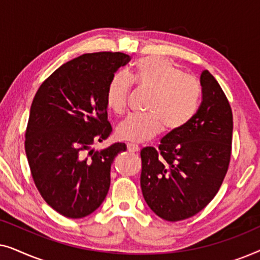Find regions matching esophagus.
<instances>
[{"label": "esophagus", "instance_id": "obj_1", "mask_svg": "<svg viewBox=\"0 0 260 260\" xmlns=\"http://www.w3.org/2000/svg\"><path fill=\"white\" fill-rule=\"evenodd\" d=\"M127 150L130 152H134V154H137V152L140 151V147L135 144H127Z\"/></svg>", "mask_w": 260, "mask_h": 260}]
</instances>
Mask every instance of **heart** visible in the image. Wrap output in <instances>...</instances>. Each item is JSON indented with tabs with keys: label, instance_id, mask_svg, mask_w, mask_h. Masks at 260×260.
Listing matches in <instances>:
<instances>
[{
	"label": "heart",
	"instance_id": "heart-1",
	"mask_svg": "<svg viewBox=\"0 0 260 260\" xmlns=\"http://www.w3.org/2000/svg\"><path fill=\"white\" fill-rule=\"evenodd\" d=\"M131 80L142 90L151 92L148 116H129L117 126V137L130 143H143L161 134L177 133L193 118L201 88L194 77L167 59L147 56L129 73L116 74L110 84L106 101L116 113L126 109Z\"/></svg>",
	"mask_w": 260,
	"mask_h": 260
}]
</instances>
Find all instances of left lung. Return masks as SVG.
<instances>
[{"label": "left lung", "instance_id": "left-lung-1", "mask_svg": "<svg viewBox=\"0 0 260 260\" xmlns=\"http://www.w3.org/2000/svg\"><path fill=\"white\" fill-rule=\"evenodd\" d=\"M202 102L183 129L163 137L158 150H141V188L159 218L180 221L213 200L229 169L233 116L230 103L207 70L200 76Z\"/></svg>", "mask_w": 260, "mask_h": 260}]
</instances>
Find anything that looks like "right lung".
<instances>
[{"label":"right lung","mask_w":260,"mask_h":260,"mask_svg":"<svg viewBox=\"0 0 260 260\" xmlns=\"http://www.w3.org/2000/svg\"><path fill=\"white\" fill-rule=\"evenodd\" d=\"M124 53L83 54L54 71L39 87L26 130V155L44 200L60 214L80 219L93 213L110 188L113 159L125 143L92 149L111 134L108 90Z\"/></svg>","instance_id":"right-lung-1"}]
</instances>
